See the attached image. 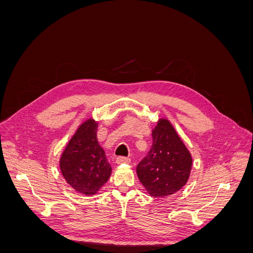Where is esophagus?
Wrapping results in <instances>:
<instances>
[{
	"instance_id": "1",
	"label": "esophagus",
	"mask_w": 253,
	"mask_h": 253,
	"mask_svg": "<svg viewBox=\"0 0 253 253\" xmlns=\"http://www.w3.org/2000/svg\"><path fill=\"white\" fill-rule=\"evenodd\" d=\"M129 163H131V159L127 158V157H118L116 159L117 165H128Z\"/></svg>"
}]
</instances>
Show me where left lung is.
Listing matches in <instances>:
<instances>
[{"label":"left lung","instance_id":"8db88e82","mask_svg":"<svg viewBox=\"0 0 253 253\" xmlns=\"http://www.w3.org/2000/svg\"><path fill=\"white\" fill-rule=\"evenodd\" d=\"M152 136V149L136 172L151 196L166 197L188 182L193 159L169 119L159 118Z\"/></svg>","mask_w":253,"mask_h":253}]
</instances>
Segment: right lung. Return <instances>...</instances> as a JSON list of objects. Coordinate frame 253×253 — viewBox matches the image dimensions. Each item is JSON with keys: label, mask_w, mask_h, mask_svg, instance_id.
Here are the masks:
<instances>
[{"label": "right lung", "mask_w": 253, "mask_h": 253, "mask_svg": "<svg viewBox=\"0 0 253 253\" xmlns=\"http://www.w3.org/2000/svg\"><path fill=\"white\" fill-rule=\"evenodd\" d=\"M98 122L87 118L76 129L60 157L63 178L83 195L98 193L112 174V167L97 138Z\"/></svg>", "instance_id": "add662e5"}]
</instances>
